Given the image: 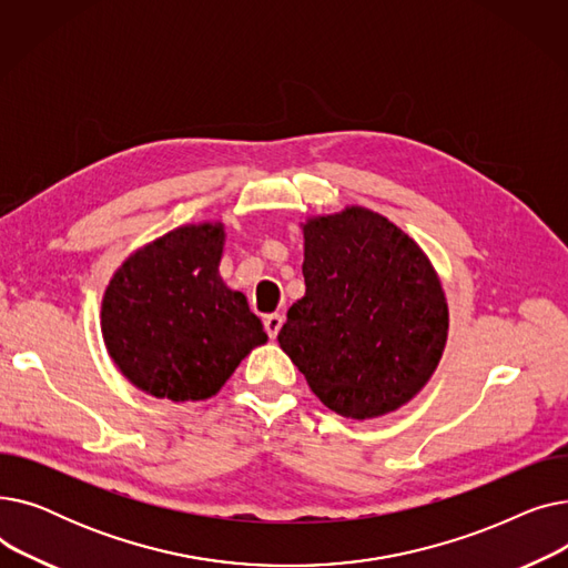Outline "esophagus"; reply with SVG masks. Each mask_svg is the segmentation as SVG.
<instances>
[{"instance_id": "34e87169", "label": "esophagus", "mask_w": 568, "mask_h": 568, "mask_svg": "<svg viewBox=\"0 0 568 568\" xmlns=\"http://www.w3.org/2000/svg\"><path fill=\"white\" fill-rule=\"evenodd\" d=\"M283 322H285V317L281 313H272V315L264 317V329H266L268 338H276L278 336Z\"/></svg>"}]
</instances>
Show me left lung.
I'll use <instances>...</instances> for the list:
<instances>
[{
  "instance_id": "obj_1",
  "label": "left lung",
  "mask_w": 568,
  "mask_h": 568,
  "mask_svg": "<svg viewBox=\"0 0 568 568\" xmlns=\"http://www.w3.org/2000/svg\"><path fill=\"white\" fill-rule=\"evenodd\" d=\"M302 230L306 294L287 311L283 352L332 412L356 422L396 412L433 377L449 336L435 266L366 206L313 216Z\"/></svg>"
}]
</instances>
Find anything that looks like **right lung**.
I'll return each instance as SVG.
<instances>
[{"label": "right lung", "mask_w": 568, "mask_h": 568, "mask_svg": "<svg viewBox=\"0 0 568 568\" xmlns=\"http://www.w3.org/2000/svg\"><path fill=\"white\" fill-rule=\"evenodd\" d=\"M223 246V223L182 225L112 274L101 332L112 362L140 392L172 403L206 400L266 343L246 296L219 274Z\"/></svg>", "instance_id": "1"}]
</instances>
